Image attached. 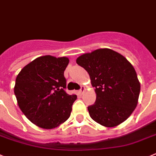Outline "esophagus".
I'll return each mask as SVG.
<instances>
[{
  "mask_svg": "<svg viewBox=\"0 0 156 156\" xmlns=\"http://www.w3.org/2000/svg\"><path fill=\"white\" fill-rule=\"evenodd\" d=\"M85 91V88L84 86H81V89L79 90V91H78V94H80V95H81V94H83V92H84V91Z\"/></svg>",
  "mask_w": 156,
  "mask_h": 156,
  "instance_id": "obj_1",
  "label": "esophagus"
}]
</instances>
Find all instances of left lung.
<instances>
[{
    "instance_id": "1",
    "label": "left lung",
    "mask_w": 156,
    "mask_h": 156,
    "mask_svg": "<svg viewBox=\"0 0 156 156\" xmlns=\"http://www.w3.org/2000/svg\"><path fill=\"white\" fill-rule=\"evenodd\" d=\"M94 87L96 101L88 107L91 119L105 127H115L126 120L138 105L140 82L132 64L109 48L97 49L76 59Z\"/></svg>"
}]
</instances>
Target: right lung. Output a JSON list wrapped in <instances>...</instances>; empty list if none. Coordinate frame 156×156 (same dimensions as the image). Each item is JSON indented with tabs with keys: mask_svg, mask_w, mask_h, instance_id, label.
Wrapping results in <instances>:
<instances>
[{
	"mask_svg": "<svg viewBox=\"0 0 156 156\" xmlns=\"http://www.w3.org/2000/svg\"><path fill=\"white\" fill-rule=\"evenodd\" d=\"M67 57H38L21 69L16 78L17 105L33 124L44 129L57 128L71 115L77 95L68 94L64 71Z\"/></svg>",
	"mask_w": 156,
	"mask_h": 156,
	"instance_id": "obj_1",
	"label": "right lung"
}]
</instances>
